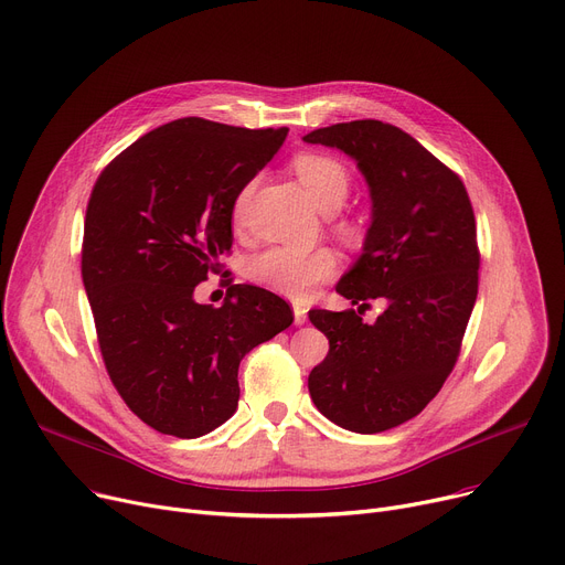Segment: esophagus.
<instances>
[{
	"label": "esophagus",
	"mask_w": 565,
	"mask_h": 565,
	"mask_svg": "<svg viewBox=\"0 0 565 565\" xmlns=\"http://www.w3.org/2000/svg\"><path fill=\"white\" fill-rule=\"evenodd\" d=\"M292 316H295V324L307 322V309L302 305H292Z\"/></svg>",
	"instance_id": "esophagus-1"
}]
</instances>
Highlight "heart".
I'll return each mask as SVG.
<instances>
[{
	"mask_svg": "<svg viewBox=\"0 0 565 565\" xmlns=\"http://www.w3.org/2000/svg\"><path fill=\"white\" fill-rule=\"evenodd\" d=\"M292 170L305 185L307 195L320 211H335L350 193V172L348 168L329 157L318 152H305L292 159ZM254 191V181H249L243 191L236 195L234 215L241 217L249 195ZM341 232L348 236L356 234L352 222H341ZM335 273V256L327 247L318 249H295V247H268L260 254L252 256L247 263V277L268 288L273 292L286 295L290 299H305L309 292L333 277Z\"/></svg>",
	"mask_w": 565,
	"mask_h": 565,
	"instance_id": "b5f03b06",
	"label": "heart"
}]
</instances>
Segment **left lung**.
Here are the masks:
<instances>
[{"mask_svg":"<svg viewBox=\"0 0 565 565\" xmlns=\"http://www.w3.org/2000/svg\"><path fill=\"white\" fill-rule=\"evenodd\" d=\"M307 142L352 157L367 181L372 222L335 292L359 311H309L329 354L309 374L318 411L356 434L393 429L436 397L452 372L477 299V224L457 172L399 127L354 120ZM384 298L372 326L360 313Z\"/></svg>","mask_w":565,"mask_h":565,"instance_id":"8db88e82","label":"left lung"}]
</instances>
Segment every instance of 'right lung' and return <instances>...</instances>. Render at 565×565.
Wrapping results in <instances>:
<instances>
[{
    "label": "right lung",
    "mask_w": 565,
    "mask_h": 565,
    "mask_svg": "<svg viewBox=\"0 0 565 565\" xmlns=\"http://www.w3.org/2000/svg\"><path fill=\"white\" fill-rule=\"evenodd\" d=\"M288 129L181 118L145 134L95 181L82 277L113 386L161 434L198 438L234 416L238 365L292 324L284 299L234 284L222 307L195 302L232 249L236 195Z\"/></svg>",
    "instance_id": "add662e5"
}]
</instances>
